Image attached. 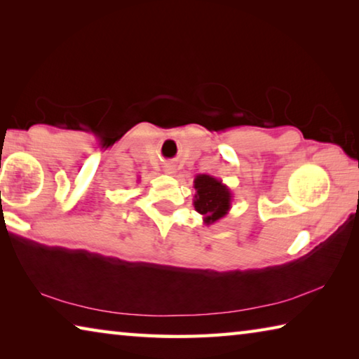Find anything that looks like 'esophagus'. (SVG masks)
I'll use <instances>...</instances> for the list:
<instances>
[{
    "label": "esophagus",
    "mask_w": 359,
    "mask_h": 359,
    "mask_svg": "<svg viewBox=\"0 0 359 359\" xmlns=\"http://www.w3.org/2000/svg\"><path fill=\"white\" fill-rule=\"evenodd\" d=\"M165 172L166 174H174L175 172V168L172 165H166L165 166Z\"/></svg>",
    "instance_id": "obj_1"
}]
</instances>
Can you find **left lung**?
Returning a JSON list of instances; mask_svg holds the SVG:
<instances>
[{
    "label": "left lung",
    "instance_id": "left-lung-1",
    "mask_svg": "<svg viewBox=\"0 0 359 359\" xmlns=\"http://www.w3.org/2000/svg\"><path fill=\"white\" fill-rule=\"evenodd\" d=\"M193 187L196 190L193 205L198 214L203 215L204 224H214L228 215L233 203V193L220 179L209 174H198Z\"/></svg>",
    "mask_w": 359,
    "mask_h": 359
}]
</instances>
